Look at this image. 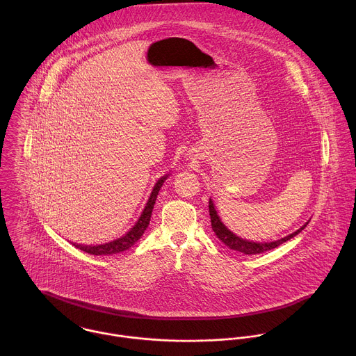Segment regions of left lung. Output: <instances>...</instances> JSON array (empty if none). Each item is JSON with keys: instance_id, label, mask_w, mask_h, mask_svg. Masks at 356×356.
Instances as JSON below:
<instances>
[{"instance_id": "1", "label": "left lung", "mask_w": 356, "mask_h": 356, "mask_svg": "<svg viewBox=\"0 0 356 356\" xmlns=\"http://www.w3.org/2000/svg\"><path fill=\"white\" fill-rule=\"evenodd\" d=\"M208 208H209V218H211V226H212V230L215 232L216 237L226 245L229 247L230 250L233 251H237V252H241L244 254H263V252H267L270 250H274L277 248L278 245L286 243L288 240H291L292 237H295L296 234H299L305 226V223L303 227H300L298 232L281 238V240H277V241H273V243H252V241H247V240H243L240 237H237L236 234H233L230 230H227V227L220 222L216 211H215V207L212 200L209 199V204H208Z\"/></svg>"}]
</instances>
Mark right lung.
<instances>
[{"mask_svg": "<svg viewBox=\"0 0 356 356\" xmlns=\"http://www.w3.org/2000/svg\"><path fill=\"white\" fill-rule=\"evenodd\" d=\"M167 175L160 178L154 188H153L152 195L148 200V203L145 205V209L143 211L138 222L134 225V227L127 233L124 234L123 237L115 240V241H111V243H106V244H102V245H96V247H92V245H81V244H74L78 250L86 252V254H120L123 251H127L129 248H131L140 238L141 236L144 234V232L147 230V227L149 226V220H151V216H152L153 205L154 202L157 199V195H159V191L163 185V182L165 181Z\"/></svg>", "mask_w": 356, "mask_h": 356, "instance_id": "add662e5", "label": "right lung"}]
</instances>
